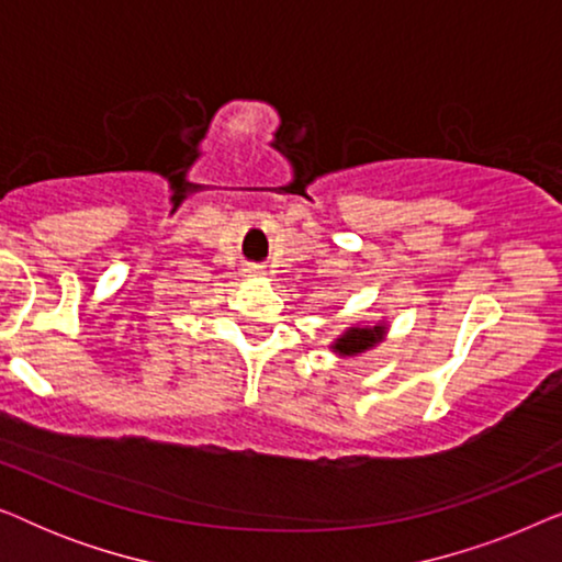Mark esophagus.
I'll return each mask as SVG.
<instances>
[{"label":"esophagus","instance_id":"34e87169","mask_svg":"<svg viewBox=\"0 0 562 562\" xmlns=\"http://www.w3.org/2000/svg\"><path fill=\"white\" fill-rule=\"evenodd\" d=\"M243 273L245 276H266V268L258 266V263H245L243 266Z\"/></svg>","mask_w":562,"mask_h":562}]
</instances>
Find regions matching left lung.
Segmentation results:
<instances>
[{"instance_id": "1", "label": "left lung", "mask_w": 562, "mask_h": 562, "mask_svg": "<svg viewBox=\"0 0 562 562\" xmlns=\"http://www.w3.org/2000/svg\"><path fill=\"white\" fill-rule=\"evenodd\" d=\"M383 329H386L383 325H375V327H350L342 337H337V342L333 345V350L340 352V356H358V352L371 350L373 345H379L383 340Z\"/></svg>"}]
</instances>
